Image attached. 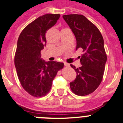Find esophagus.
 <instances>
[{
  "label": "esophagus",
  "mask_w": 123,
  "mask_h": 123,
  "mask_svg": "<svg viewBox=\"0 0 123 123\" xmlns=\"http://www.w3.org/2000/svg\"><path fill=\"white\" fill-rule=\"evenodd\" d=\"M64 66L66 67H69V64L68 63H67V62H64Z\"/></svg>",
  "instance_id": "obj_1"
}]
</instances>
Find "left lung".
I'll return each instance as SVG.
<instances>
[{"mask_svg":"<svg viewBox=\"0 0 123 123\" xmlns=\"http://www.w3.org/2000/svg\"><path fill=\"white\" fill-rule=\"evenodd\" d=\"M62 18L75 36L76 49H82L80 56L82 66L76 68L71 64L77 74L70 83L71 90L79 96L88 95L98 87L103 78L107 61L103 37L97 27L83 15H64Z\"/></svg>","mask_w":123,"mask_h":123,"instance_id":"8db88e82","label":"left lung"}]
</instances>
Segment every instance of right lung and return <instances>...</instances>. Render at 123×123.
I'll return each mask as SVG.
<instances>
[{"label": "right lung", "instance_id": "1", "mask_svg": "<svg viewBox=\"0 0 123 123\" xmlns=\"http://www.w3.org/2000/svg\"><path fill=\"white\" fill-rule=\"evenodd\" d=\"M59 14L40 16L23 30L18 40L14 64L22 87L35 97L45 96L52 87L57 72L64 68L63 62H45L41 50L45 45V33L56 23Z\"/></svg>", "mask_w": 123, "mask_h": 123}]
</instances>
